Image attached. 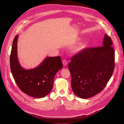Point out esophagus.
Segmentation results:
<instances>
[{"label": "esophagus", "mask_w": 124, "mask_h": 124, "mask_svg": "<svg viewBox=\"0 0 124 124\" xmlns=\"http://www.w3.org/2000/svg\"><path fill=\"white\" fill-rule=\"evenodd\" d=\"M62 63L64 66H66L68 64V61L66 59H64L62 61Z\"/></svg>", "instance_id": "34e87169"}]
</instances>
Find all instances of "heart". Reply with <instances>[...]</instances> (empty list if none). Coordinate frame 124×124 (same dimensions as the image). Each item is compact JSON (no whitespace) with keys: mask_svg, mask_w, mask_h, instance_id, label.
I'll return each instance as SVG.
<instances>
[{"mask_svg":"<svg viewBox=\"0 0 124 124\" xmlns=\"http://www.w3.org/2000/svg\"><path fill=\"white\" fill-rule=\"evenodd\" d=\"M82 49V45H80V46H79L78 47L76 48L75 49V52H78L79 51H80V50H81Z\"/></svg>","mask_w":124,"mask_h":124,"instance_id":"1","label":"heart"}]
</instances>
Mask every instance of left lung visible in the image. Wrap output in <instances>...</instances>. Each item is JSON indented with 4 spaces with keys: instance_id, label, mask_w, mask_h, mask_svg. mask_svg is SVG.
I'll use <instances>...</instances> for the list:
<instances>
[{
    "instance_id": "left-lung-1",
    "label": "left lung",
    "mask_w": 124,
    "mask_h": 124,
    "mask_svg": "<svg viewBox=\"0 0 124 124\" xmlns=\"http://www.w3.org/2000/svg\"><path fill=\"white\" fill-rule=\"evenodd\" d=\"M110 37L105 34L103 46L86 48L70 58L68 68L71 86L78 97L87 99L103 90L115 67V53Z\"/></svg>"
}]
</instances>
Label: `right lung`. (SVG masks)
<instances>
[{
	"mask_svg": "<svg viewBox=\"0 0 124 124\" xmlns=\"http://www.w3.org/2000/svg\"><path fill=\"white\" fill-rule=\"evenodd\" d=\"M17 34L13 42L10 54V68L15 82L24 93L36 98H42L52 90L54 76L63 67L60 56L47 57L38 67L26 70L17 59Z\"/></svg>",
	"mask_w": 124,
	"mask_h": 124,
	"instance_id": "1",
	"label": "right lung"
}]
</instances>
